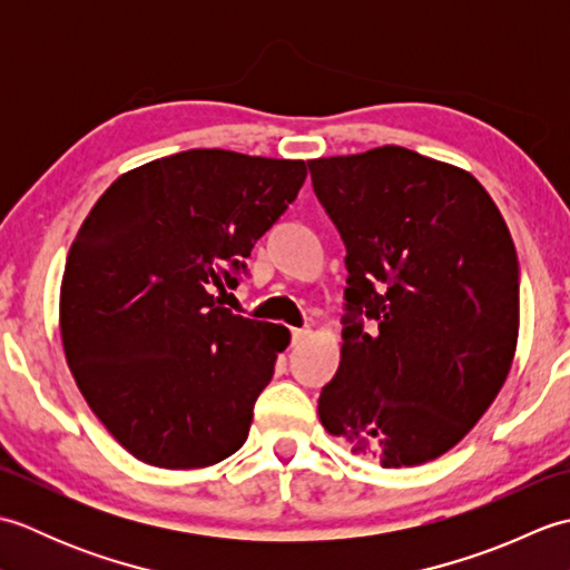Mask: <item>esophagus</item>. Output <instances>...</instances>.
I'll return each instance as SVG.
<instances>
[{
    "mask_svg": "<svg viewBox=\"0 0 570 570\" xmlns=\"http://www.w3.org/2000/svg\"><path fill=\"white\" fill-rule=\"evenodd\" d=\"M308 335H311L308 328H294V331H292V341H294V345H301V343L306 341Z\"/></svg>",
    "mask_w": 570,
    "mask_h": 570,
    "instance_id": "1",
    "label": "esophagus"
}]
</instances>
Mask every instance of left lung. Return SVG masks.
Instances as JSON below:
<instances>
[{
	"mask_svg": "<svg viewBox=\"0 0 570 570\" xmlns=\"http://www.w3.org/2000/svg\"><path fill=\"white\" fill-rule=\"evenodd\" d=\"M347 247L341 367L323 386V429L382 468L448 453L485 414L519 337V266L490 193L465 168L404 147L311 159Z\"/></svg>",
	"mask_w": 570,
	"mask_h": 570,
	"instance_id": "obj_1",
	"label": "left lung"
}]
</instances>
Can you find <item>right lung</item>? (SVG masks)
I'll return each mask as SVG.
<instances>
[{"instance_id": "1", "label": "right lung", "mask_w": 570, "mask_h": 570, "mask_svg": "<svg viewBox=\"0 0 570 570\" xmlns=\"http://www.w3.org/2000/svg\"><path fill=\"white\" fill-rule=\"evenodd\" d=\"M306 161L225 149L119 176L85 217L60 282L80 394L141 463L208 468L239 451L292 333L223 306L235 272L306 180Z\"/></svg>"}]
</instances>
